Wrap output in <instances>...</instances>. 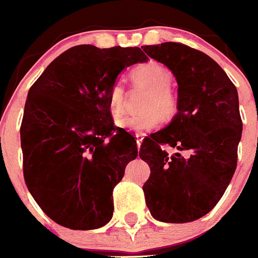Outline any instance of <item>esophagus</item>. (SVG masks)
Wrapping results in <instances>:
<instances>
[{"instance_id": "1", "label": "esophagus", "mask_w": 258, "mask_h": 258, "mask_svg": "<svg viewBox=\"0 0 258 258\" xmlns=\"http://www.w3.org/2000/svg\"><path fill=\"white\" fill-rule=\"evenodd\" d=\"M144 137H145V135H141V134H137V135H136V142H137V147H140V146H141V144H142V140H144Z\"/></svg>"}]
</instances>
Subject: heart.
Here are the masks:
<instances>
[{
  "mask_svg": "<svg viewBox=\"0 0 258 258\" xmlns=\"http://www.w3.org/2000/svg\"><path fill=\"white\" fill-rule=\"evenodd\" d=\"M135 88L147 89L142 103V113L124 116L117 121V124L126 131L145 134L160 126L162 116L171 118L177 109V101L170 86L172 74L161 62L150 61L140 64L130 73ZM126 88L121 81L112 84L108 92V108L112 116H121L126 104Z\"/></svg>",
  "mask_w": 258,
  "mask_h": 258,
  "instance_id": "obj_1",
  "label": "heart"
}]
</instances>
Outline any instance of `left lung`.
<instances>
[{
    "label": "left lung",
    "instance_id": "left-lung-1",
    "mask_svg": "<svg viewBox=\"0 0 258 258\" xmlns=\"http://www.w3.org/2000/svg\"><path fill=\"white\" fill-rule=\"evenodd\" d=\"M144 51L166 66L179 86L177 114L140 147L151 170L142 186L146 206L157 221L186 223L217 206L236 171L242 136L238 93L226 72L199 50L162 42ZM164 144L178 152L169 155Z\"/></svg>",
    "mask_w": 258,
    "mask_h": 258
}]
</instances>
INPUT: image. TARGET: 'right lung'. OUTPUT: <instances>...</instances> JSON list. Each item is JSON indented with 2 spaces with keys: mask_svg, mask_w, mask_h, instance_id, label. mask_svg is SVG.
I'll return each instance as SVG.
<instances>
[{
  "mask_svg": "<svg viewBox=\"0 0 258 258\" xmlns=\"http://www.w3.org/2000/svg\"><path fill=\"white\" fill-rule=\"evenodd\" d=\"M142 61L140 47L78 45L30 88L20 128L24 177L55 223L88 231L111 221L113 189L137 144L113 124L108 92L124 68Z\"/></svg>",
  "mask_w": 258,
  "mask_h": 258,
  "instance_id": "obj_1",
  "label": "right lung"
}]
</instances>
